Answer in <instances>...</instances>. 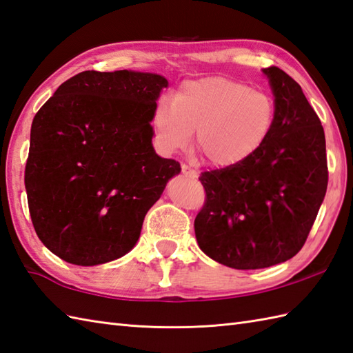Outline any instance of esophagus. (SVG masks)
Masks as SVG:
<instances>
[{
    "instance_id": "1",
    "label": "esophagus",
    "mask_w": 353,
    "mask_h": 353,
    "mask_svg": "<svg viewBox=\"0 0 353 353\" xmlns=\"http://www.w3.org/2000/svg\"><path fill=\"white\" fill-rule=\"evenodd\" d=\"M181 170H183V174H184L185 176H189V178H198V172L194 170V169H192L190 166H187V164H183Z\"/></svg>"
}]
</instances>
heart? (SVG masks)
Segmentation results:
<instances>
[{
	"instance_id": "obj_1",
	"label": "heart",
	"mask_w": 353,
	"mask_h": 353,
	"mask_svg": "<svg viewBox=\"0 0 353 353\" xmlns=\"http://www.w3.org/2000/svg\"><path fill=\"white\" fill-rule=\"evenodd\" d=\"M276 122L269 93L225 77L184 81L174 101L155 104L151 123L155 143L164 154L183 150L196 130V145L214 166L246 161L265 143Z\"/></svg>"
}]
</instances>
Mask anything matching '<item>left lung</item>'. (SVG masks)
Segmentation results:
<instances>
[{
    "label": "left lung",
    "instance_id": "1",
    "mask_svg": "<svg viewBox=\"0 0 353 353\" xmlns=\"http://www.w3.org/2000/svg\"><path fill=\"white\" fill-rule=\"evenodd\" d=\"M276 104L265 143L237 166L203 172L207 199L194 219L203 254L239 270L264 269L302 249L327 187L325 131L302 88L263 69Z\"/></svg>",
    "mask_w": 353,
    "mask_h": 353
}]
</instances>
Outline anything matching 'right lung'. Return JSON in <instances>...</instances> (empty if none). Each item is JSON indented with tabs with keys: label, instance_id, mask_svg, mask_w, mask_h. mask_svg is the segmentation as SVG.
<instances>
[{
	"label": "right lung",
	"instance_id": "1",
	"mask_svg": "<svg viewBox=\"0 0 353 353\" xmlns=\"http://www.w3.org/2000/svg\"><path fill=\"white\" fill-rule=\"evenodd\" d=\"M168 80L137 70H84L34 116L26 190L37 237L77 265L117 260L179 163L152 146L151 117Z\"/></svg>",
	"mask_w": 353,
	"mask_h": 353
}]
</instances>
